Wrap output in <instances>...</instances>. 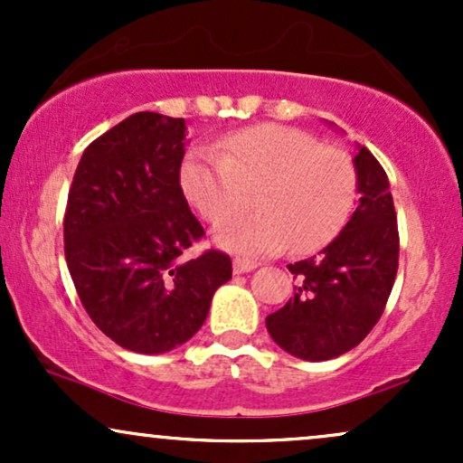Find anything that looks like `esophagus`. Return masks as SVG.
<instances>
[{"label": "esophagus", "mask_w": 463, "mask_h": 463, "mask_svg": "<svg viewBox=\"0 0 463 463\" xmlns=\"http://www.w3.org/2000/svg\"><path fill=\"white\" fill-rule=\"evenodd\" d=\"M252 269H257V263L254 261H248V259H241V257L232 259V272L235 274H246V272H252Z\"/></svg>", "instance_id": "1"}]
</instances>
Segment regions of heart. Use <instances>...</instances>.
Returning <instances> with one entry per match:
<instances>
[{
    "label": "heart",
    "mask_w": 463,
    "mask_h": 463,
    "mask_svg": "<svg viewBox=\"0 0 463 463\" xmlns=\"http://www.w3.org/2000/svg\"><path fill=\"white\" fill-rule=\"evenodd\" d=\"M183 189L211 224L241 209L257 189L254 213L222 224L215 241L241 254L291 252L326 246L346 224L357 194V169L346 152L283 124L231 132L215 150L191 152Z\"/></svg>",
    "instance_id": "1"
}]
</instances>
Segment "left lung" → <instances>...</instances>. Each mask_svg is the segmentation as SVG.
I'll list each match as a JSON object with an SVG mask.
<instances>
[{
    "instance_id": "1",
    "label": "left lung",
    "mask_w": 463,
    "mask_h": 463,
    "mask_svg": "<svg viewBox=\"0 0 463 463\" xmlns=\"http://www.w3.org/2000/svg\"><path fill=\"white\" fill-rule=\"evenodd\" d=\"M359 206L317 257L287 265L298 280L283 309L265 317L280 348L307 361L353 350L383 316L398 272V222L385 169L368 147L354 156Z\"/></svg>"
}]
</instances>
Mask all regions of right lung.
I'll list each match as a JSON object with an SVG mask.
<instances>
[{
    "label": "right lung",
    "instance_id": "obj_1",
    "mask_svg": "<svg viewBox=\"0 0 463 463\" xmlns=\"http://www.w3.org/2000/svg\"><path fill=\"white\" fill-rule=\"evenodd\" d=\"M184 119L126 117L80 158L65 211V259L78 298L106 337L158 354L198 333L231 257L209 248L180 187Z\"/></svg>",
    "mask_w": 463,
    "mask_h": 463
}]
</instances>
